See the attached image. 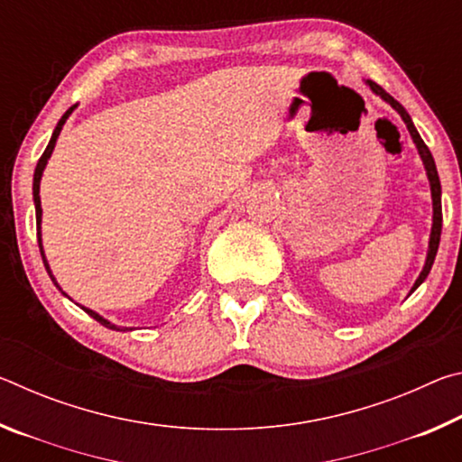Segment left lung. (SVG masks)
I'll return each mask as SVG.
<instances>
[{
    "instance_id": "left-lung-1",
    "label": "left lung",
    "mask_w": 462,
    "mask_h": 462,
    "mask_svg": "<svg viewBox=\"0 0 462 462\" xmlns=\"http://www.w3.org/2000/svg\"><path fill=\"white\" fill-rule=\"evenodd\" d=\"M369 85L371 91L374 96H379L383 101H387V104L395 109L397 114L402 116V120L405 122V126H408L410 136L413 140V144L418 148V154L421 162H424V169H426V175H428V181H430V191H432V232H430V242H428V254H426V263H424V269H421L420 277L416 279V283L410 289V293L416 291V289L424 283L430 269H432L434 259H436V253H438V245H440V232H442V187H440V179H438V171H436V162L432 159V152H430V148L424 144V140L418 134L416 126H413V122L410 118V114L405 112V107L400 104V101L393 99L389 96V93L377 85L374 81H365Z\"/></svg>"
}]
</instances>
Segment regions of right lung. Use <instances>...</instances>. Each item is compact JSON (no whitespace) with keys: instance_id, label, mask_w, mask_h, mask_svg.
I'll list each match as a JSON object with an SVG mask.
<instances>
[{"instance_id":"add662e5","label":"right lung","mask_w":462,"mask_h":462,"mask_svg":"<svg viewBox=\"0 0 462 462\" xmlns=\"http://www.w3.org/2000/svg\"><path fill=\"white\" fill-rule=\"evenodd\" d=\"M77 106H73V107H69L65 114H62V118L59 120V124H57V128H54V132H52V136H51V143H49V146H46V151L42 152V156H41V161H38V165H36V169H34V183H32V195H34V208H36V234H38V248H41V254H42V263H44V267H46V273H49L51 275V279H52V283L57 285V289H60L59 287V283H57V279H54V275H52V271H51V267H49V261H46V256H44V248H42V232H41V224H42V208H41V179H42V173H44V169H46V162H49V159H51V154H52V151H54V144H57V138H59V134H60V130H62V126H65V122H67V118L69 116L73 114V109H75ZM60 293L65 295V297H69L65 291H62L60 289ZM83 311H88V314L93 318V319H97V322L101 324V326H106V328H109V330H124L126 332L128 328H120V326H116V324H112L109 322V319H106L104 316H99L97 311H93V310H89V308H85V306H79ZM132 330V328H130Z\"/></svg>"}]
</instances>
